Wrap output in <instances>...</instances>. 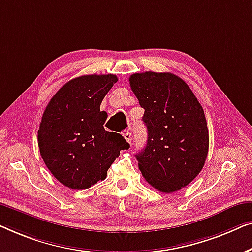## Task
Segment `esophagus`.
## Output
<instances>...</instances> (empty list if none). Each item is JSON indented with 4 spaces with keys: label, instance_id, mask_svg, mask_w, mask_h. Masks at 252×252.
I'll return each instance as SVG.
<instances>
[{
    "label": "esophagus",
    "instance_id": "34e87169",
    "mask_svg": "<svg viewBox=\"0 0 252 252\" xmlns=\"http://www.w3.org/2000/svg\"><path fill=\"white\" fill-rule=\"evenodd\" d=\"M123 137H125V139L127 141V143H131V140H132V137H131V132H129V130H126L123 132Z\"/></svg>",
    "mask_w": 252,
    "mask_h": 252
}]
</instances>
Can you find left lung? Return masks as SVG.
Listing matches in <instances>:
<instances>
[{
  "label": "left lung",
  "instance_id": "1",
  "mask_svg": "<svg viewBox=\"0 0 252 252\" xmlns=\"http://www.w3.org/2000/svg\"><path fill=\"white\" fill-rule=\"evenodd\" d=\"M145 109L147 144L136 155L146 182L162 193L185 187L203 168L209 131L203 108L184 80L172 73L145 72L129 77Z\"/></svg>",
  "mask_w": 252,
  "mask_h": 252
}]
</instances>
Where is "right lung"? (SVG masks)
Listing matches in <instances>:
<instances>
[{"label":"right lung","instance_id":"add662e5","mask_svg":"<svg viewBox=\"0 0 252 252\" xmlns=\"http://www.w3.org/2000/svg\"><path fill=\"white\" fill-rule=\"evenodd\" d=\"M118 82L113 74L70 80L51 98L42 116L37 143L55 178L72 189H86L107 176L120 151L129 144L104 129L107 113L100 104Z\"/></svg>","mask_w":252,"mask_h":252}]
</instances>
